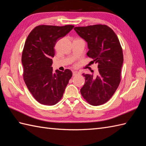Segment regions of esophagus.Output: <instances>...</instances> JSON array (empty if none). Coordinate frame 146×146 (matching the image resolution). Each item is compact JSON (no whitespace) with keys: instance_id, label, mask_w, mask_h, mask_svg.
<instances>
[{"instance_id":"1","label":"esophagus","mask_w":146,"mask_h":146,"mask_svg":"<svg viewBox=\"0 0 146 146\" xmlns=\"http://www.w3.org/2000/svg\"><path fill=\"white\" fill-rule=\"evenodd\" d=\"M80 73L78 72V71H73V76H76L77 75H79Z\"/></svg>"}]
</instances>
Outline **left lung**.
Wrapping results in <instances>:
<instances>
[{
  "label": "left lung",
  "mask_w": 146,
  "mask_h": 146,
  "mask_svg": "<svg viewBox=\"0 0 146 146\" xmlns=\"http://www.w3.org/2000/svg\"><path fill=\"white\" fill-rule=\"evenodd\" d=\"M76 33L87 42V56L98 64V75L83 74L85 83L80 90L86 101L97 106L112 97L120 82L123 57L122 49L115 33L106 25L97 24L76 27Z\"/></svg>",
  "instance_id": "obj_1"
}]
</instances>
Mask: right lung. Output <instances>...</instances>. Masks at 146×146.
Wrapping results in <instances>:
<instances>
[{
  "label": "right lung",
  "instance_id": "right-lung-1",
  "mask_svg": "<svg viewBox=\"0 0 146 146\" xmlns=\"http://www.w3.org/2000/svg\"><path fill=\"white\" fill-rule=\"evenodd\" d=\"M74 27L40 25L29 33L22 54L23 77L27 88L39 103L54 105L61 100L71 71H52L54 46Z\"/></svg>",
  "mask_w": 146,
  "mask_h": 146
}]
</instances>
